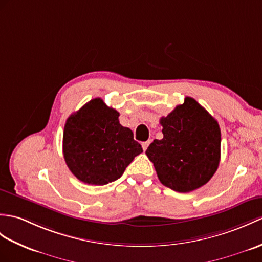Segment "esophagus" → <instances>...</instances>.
I'll return each mask as SVG.
<instances>
[{"instance_id": "34e87169", "label": "esophagus", "mask_w": 262, "mask_h": 262, "mask_svg": "<svg viewBox=\"0 0 262 262\" xmlns=\"http://www.w3.org/2000/svg\"><path fill=\"white\" fill-rule=\"evenodd\" d=\"M150 144V141H147V142H144V143H142V147H143V149H144V151L147 149V147H148V145Z\"/></svg>"}]
</instances>
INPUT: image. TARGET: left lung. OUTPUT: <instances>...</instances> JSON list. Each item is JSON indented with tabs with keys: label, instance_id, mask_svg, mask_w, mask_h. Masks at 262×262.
<instances>
[{
	"label": "left lung",
	"instance_id": "8db88e82",
	"mask_svg": "<svg viewBox=\"0 0 262 262\" xmlns=\"http://www.w3.org/2000/svg\"><path fill=\"white\" fill-rule=\"evenodd\" d=\"M163 138L154 139L146 155L163 185L187 193L203 186L216 172L221 155L217 121L186 97L183 105L160 120Z\"/></svg>",
	"mask_w": 262,
	"mask_h": 262
}]
</instances>
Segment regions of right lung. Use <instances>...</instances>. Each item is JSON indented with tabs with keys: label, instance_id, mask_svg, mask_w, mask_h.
Segmentation results:
<instances>
[{
	"label": "right lung",
	"instance_id": "obj_1",
	"mask_svg": "<svg viewBox=\"0 0 262 262\" xmlns=\"http://www.w3.org/2000/svg\"><path fill=\"white\" fill-rule=\"evenodd\" d=\"M118 117L116 109L95 98L67 119L63 156L79 181L91 185L116 181L143 151L133 132L121 126Z\"/></svg>",
	"mask_w": 262,
	"mask_h": 262
}]
</instances>
